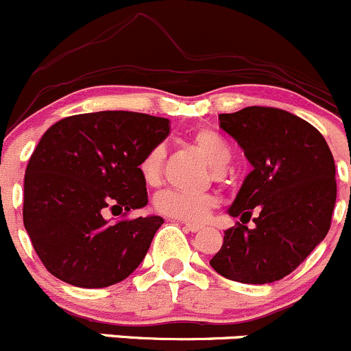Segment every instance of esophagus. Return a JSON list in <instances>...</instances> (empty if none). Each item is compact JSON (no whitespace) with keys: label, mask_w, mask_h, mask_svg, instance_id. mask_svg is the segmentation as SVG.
<instances>
[{"label":"esophagus","mask_w":351,"mask_h":351,"mask_svg":"<svg viewBox=\"0 0 351 351\" xmlns=\"http://www.w3.org/2000/svg\"><path fill=\"white\" fill-rule=\"evenodd\" d=\"M201 225H196V223H186V230L189 232H199L201 230Z\"/></svg>","instance_id":"esophagus-1"}]
</instances>
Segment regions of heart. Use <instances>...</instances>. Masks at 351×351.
<instances>
[{
  "instance_id": "obj_1",
  "label": "heart",
  "mask_w": 351,
  "mask_h": 351,
  "mask_svg": "<svg viewBox=\"0 0 351 351\" xmlns=\"http://www.w3.org/2000/svg\"><path fill=\"white\" fill-rule=\"evenodd\" d=\"M193 143L196 145L197 150L208 158L215 169H225L230 162L232 152L228 141L221 136L218 131L211 128H201L194 131L191 136ZM165 148L164 145H155L145 154L140 162L141 177L147 184L155 186L158 184L162 176V165H164ZM217 199L208 193H186L179 189L162 191L155 197V210L160 215L176 220L189 221V223H197V221L206 220L211 208H215Z\"/></svg>"
}]
</instances>
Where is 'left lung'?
Masks as SVG:
<instances>
[{"instance_id":"1","label":"left lung","mask_w":351,"mask_h":351,"mask_svg":"<svg viewBox=\"0 0 351 351\" xmlns=\"http://www.w3.org/2000/svg\"><path fill=\"white\" fill-rule=\"evenodd\" d=\"M218 119L244 150L252 171L228 208L243 223L225 230L210 265L234 282H278L314 251L331 227L335 158L324 136L287 110L252 106L220 114ZM251 217L255 227L247 229Z\"/></svg>"}]
</instances>
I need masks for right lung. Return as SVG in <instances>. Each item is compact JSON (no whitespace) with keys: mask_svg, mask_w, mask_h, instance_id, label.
Here are the masks:
<instances>
[{"mask_svg":"<svg viewBox=\"0 0 351 351\" xmlns=\"http://www.w3.org/2000/svg\"><path fill=\"white\" fill-rule=\"evenodd\" d=\"M169 119L128 110L78 114L40 138L23 182V225L47 271L104 289L140 266L162 217L110 221L147 206L140 162L169 136Z\"/></svg>","mask_w":351,"mask_h":351,"instance_id":"obj_1","label":"right lung"}]
</instances>
